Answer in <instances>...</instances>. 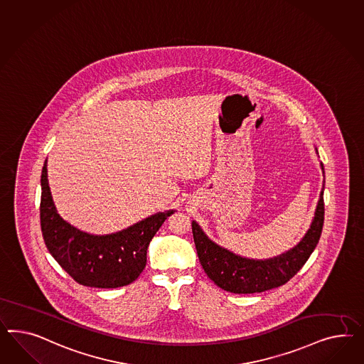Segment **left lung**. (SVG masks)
Returning <instances> with one entry per match:
<instances>
[{
    "mask_svg": "<svg viewBox=\"0 0 364 364\" xmlns=\"http://www.w3.org/2000/svg\"><path fill=\"white\" fill-rule=\"evenodd\" d=\"M316 154L318 149L315 148ZM321 168L324 175L323 164ZM323 187L319 195L311 225L304 238L290 250L266 259L241 257L212 241L196 221L192 233L200 264L218 287L235 294H253L285 285L305 265L318 244L324 220Z\"/></svg>",
    "mask_w": 364,
    "mask_h": 364,
    "instance_id": "8db88e82",
    "label": "left lung"
}]
</instances>
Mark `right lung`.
<instances>
[{
    "label": "right lung",
    "instance_id": "obj_1",
    "mask_svg": "<svg viewBox=\"0 0 364 364\" xmlns=\"http://www.w3.org/2000/svg\"><path fill=\"white\" fill-rule=\"evenodd\" d=\"M41 229L50 255L78 284L99 289L129 285L147 264V249L159 228L175 213L157 212L111 235H91L59 216L48 180V159L41 175Z\"/></svg>",
    "mask_w": 364,
    "mask_h": 364
}]
</instances>
